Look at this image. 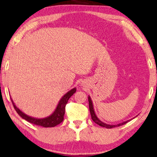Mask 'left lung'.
<instances>
[{
	"mask_svg": "<svg viewBox=\"0 0 157 157\" xmlns=\"http://www.w3.org/2000/svg\"><path fill=\"white\" fill-rule=\"evenodd\" d=\"M88 99H89V110H90V113H91V119H92V120H93L94 122H95L96 124H97L98 125H99L101 126H103V127L107 128H111L117 127V126H121V125H124V124H125L127 123L128 121H130V120H128V121L122 122V123H120L119 124H117V125H110V124H107L106 123H104V122H102L99 119H98L97 117H96V113H95V111H94V109L93 102H92L91 98V97H90L89 96V97H88Z\"/></svg>",
	"mask_w": 157,
	"mask_h": 157,
	"instance_id": "8db88e82",
	"label": "left lung"
}]
</instances>
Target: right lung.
<instances>
[{
	"instance_id": "add662e5",
	"label": "right lung",
	"mask_w": 157,
	"mask_h": 157,
	"mask_svg": "<svg viewBox=\"0 0 157 157\" xmlns=\"http://www.w3.org/2000/svg\"><path fill=\"white\" fill-rule=\"evenodd\" d=\"M76 91V88H74L71 91H68L65 95H63V97L61 98L59 101V104H58L56 108L55 111H53L52 114H51L48 117L42 118V119H38V118H34L30 116L25 114L23 113L22 111H21L16 105H15L13 101L11 99L12 104L13 105L14 109H16V112L18 113L21 117H22L23 119L26 120L27 121L30 122V123L35 124V125L40 126L43 127H54V126H57L58 124H61L62 121H63V117L65 114V107L66 105L67 104L68 100L69 99L73 94Z\"/></svg>"
}]
</instances>
